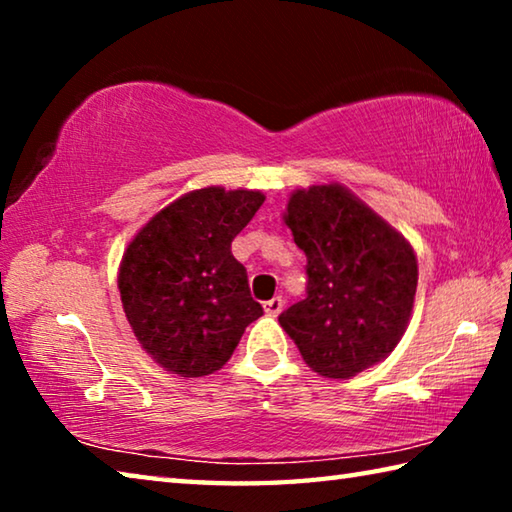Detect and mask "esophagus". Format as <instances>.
<instances>
[{
    "label": "esophagus",
    "instance_id": "esophagus-1",
    "mask_svg": "<svg viewBox=\"0 0 512 512\" xmlns=\"http://www.w3.org/2000/svg\"><path fill=\"white\" fill-rule=\"evenodd\" d=\"M282 307H284V300L280 296H275V298L264 302V311L268 316H277L282 311Z\"/></svg>",
    "mask_w": 512,
    "mask_h": 512
}]
</instances>
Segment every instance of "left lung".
<instances>
[{
	"label": "left lung",
	"instance_id": "1",
	"mask_svg": "<svg viewBox=\"0 0 512 512\" xmlns=\"http://www.w3.org/2000/svg\"><path fill=\"white\" fill-rule=\"evenodd\" d=\"M284 221L307 255V298L277 320L307 366L350 379L386 359L409 325L418 287L409 241L341 185L293 192Z\"/></svg>",
	"mask_w": 512,
	"mask_h": 512
}]
</instances>
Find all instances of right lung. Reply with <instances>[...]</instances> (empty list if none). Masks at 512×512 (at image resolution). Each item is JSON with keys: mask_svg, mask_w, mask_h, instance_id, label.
Wrapping results in <instances>:
<instances>
[{"mask_svg": "<svg viewBox=\"0 0 512 512\" xmlns=\"http://www.w3.org/2000/svg\"><path fill=\"white\" fill-rule=\"evenodd\" d=\"M262 203L264 194L248 189H196L155 214L128 244L121 305L142 348L173 375H212L264 314L230 250Z\"/></svg>", "mask_w": 512, "mask_h": 512, "instance_id": "right-lung-1", "label": "right lung"}]
</instances>
